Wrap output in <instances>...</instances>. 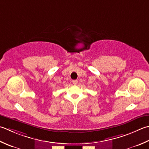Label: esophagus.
Segmentation results:
<instances>
[{
    "label": "esophagus",
    "instance_id": "1",
    "mask_svg": "<svg viewBox=\"0 0 149 149\" xmlns=\"http://www.w3.org/2000/svg\"><path fill=\"white\" fill-rule=\"evenodd\" d=\"M72 83L74 84H77V83H78V81H77V80H74V81H72Z\"/></svg>",
    "mask_w": 149,
    "mask_h": 149
}]
</instances>
